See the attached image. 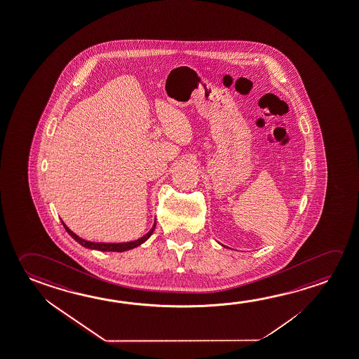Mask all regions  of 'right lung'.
Listing matches in <instances>:
<instances>
[{
  "label": "right lung",
  "instance_id": "1",
  "mask_svg": "<svg viewBox=\"0 0 359 359\" xmlns=\"http://www.w3.org/2000/svg\"><path fill=\"white\" fill-rule=\"evenodd\" d=\"M62 224H63V226L66 229V231L72 236L78 243H81L82 246L84 248H93V250H100V251H114V252H123V251H127V250H132V248H137L139 245H142V243H145L148 238L151 236V233L154 231V226L151 227V230H150L147 235H144L143 238H138V240H135V241H132V243H90V241H86V240H83V238H78L77 235L74 233V232L71 231L68 227L65 225V222L62 221Z\"/></svg>",
  "mask_w": 359,
  "mask_h": 359
}]
</instances>
